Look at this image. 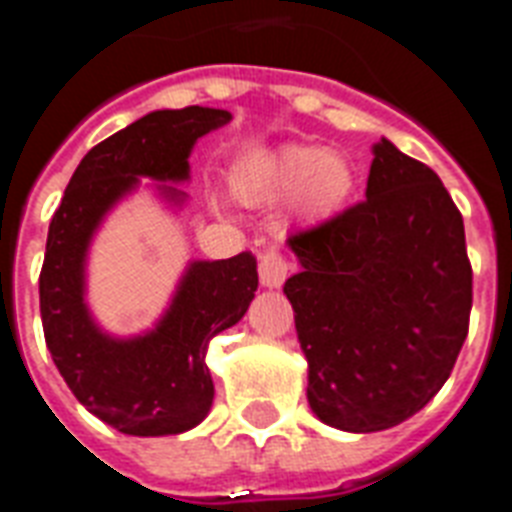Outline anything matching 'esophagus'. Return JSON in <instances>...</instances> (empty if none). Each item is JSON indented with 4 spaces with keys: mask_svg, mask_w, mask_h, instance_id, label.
<instances>
[{
    "mask_svg": "<svg viewBox=\"0 0 512 512\" xmlns=\"http://www.w3.org/2000/svg\"><path fill=\"white\" fill-rule=\"evenodd\" d=\"M260 282L268 290H276V287H282L284 279H287V273H290V263H287V257L279 255L276 249H265L260 252Z\"/></svg>",
    "mask_w": 512,
    "mask_h": 512,
    "instance_id": "1",
    "label": "esophagus"
}]
</instances>
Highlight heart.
<instances>
[{
    "instance_id": "heart-1",
    "label": "heart",
    "mask_w": 512,
    "mask_h": 512,
    "mask_svg": "<svg viewBox=\"0 0 512 512\" xmlns=\"http://www.w3.org/2000/svg\"><path fill=\"white\" fill-rule=\"evenodd\" d=\"M354 193V169L341 152L295 144L271 155L247 187L252 201L279 204L292 198L303 220L319 222L349 204Z\"/></svg>"
}]
</instances>
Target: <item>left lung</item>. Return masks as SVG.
Segmentation results:
<instances>
[{
	"label": "left lung",
	"instance_id": "left-lung-1",
	"mask_svg": "<svg viewBox=\"0 0 512 512\" xmlns=\"http://www.w3.org/2000/svg\"><path fill=\"white\" fill-rule=\"evenodd\" d=\"M287 244L311 411L343 432L411 419L451 376L473 308L462 214L438 174L381 139L365 201Z\"/></svg>",
	"mask_w": 512,
	"mask_h": 512
}]
</instances>
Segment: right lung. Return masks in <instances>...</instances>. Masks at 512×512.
I'll return each mask as SVG.
<instances>
[{"mask_svg": "<svg viewBox=\"0 0 512 512\" xmlns=\"http://www.w3.org/2000/svg\"><path fill=\"white\" fill-rule=\"evenodd\" d=\"M230 112L209 107L158 109L99 142L74 169L48 230L39 273V314L50 357L80 403L123 435H179L206 419L214 384L206 349L214 335L247 314L257 290V260H195L158 325L115 338L85 303V260L93 233L139 177L190 179L193 144L225 126ZM171 204L185 193L158 185Z\"/></svg>", "mask_w": 512, "mask_h": 512, "instance_id": "obj_1", "label": "right lung"}]
</instances>
